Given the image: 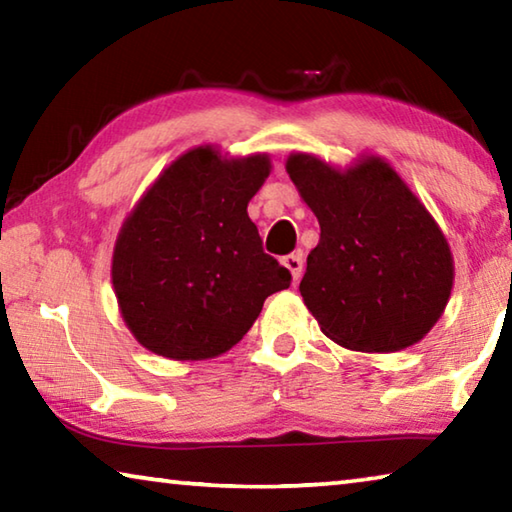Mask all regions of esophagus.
I'll return each instance as SVG.
<instances>
[{
	"instance_id": "1",
	"label": "esophagus",
	"mask_w": 512,
	"mask_h": 512,
	"mask_svg": "<svg viewBox=\"0 0 512 512\" xmlns=\"http://www.w3.org/2000/svg\"><path fill=\"white\" fill-rule=\"evenodd\" d=\"M282 266L291 273L293 280H298V277L302 275V255L300 253H291L287 257H282Z\"/></svg>"
}]
</instances>
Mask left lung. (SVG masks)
<instances>
[{
    "label": "left lung",
    "mask_w": 512,
    "mask_h": 512,
    "mask_svg": "<svg viewBox=\"0 0 512 512\" xmlns=\"http://www.w3.org/2000/svg\"><path fill=\"white\" fill-rule=\"evenodd\" d=\"M284 167L320 225L300 282L320 332L354 352L420 343L454 287L452 248L424 203L381 155L341 169L293 151Z\"/></svg>",
    "instance_id": "8db88e82"
}]
</instances>
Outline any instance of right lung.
I'll list each match as a JSON object with an SVG mask.
<instances>
[{
  "label": "right lung",
  "mask_w": 512,
  "mask_h": 512,
  "mask_svg": "<svg viewBox=\"0 0 512 512\" xmlns=\"http://www.w3.org/2000/svg\"><path fill=\"white\" fill-rule=\"evenodd\" d=\"M271 155L232 158L201 144L178 155L121 223L112 289L135 341L173 361L237 345L291 273L262 250L248 203Z\"/></svg>",
  "instance_id": "1"
}]
</instances>
